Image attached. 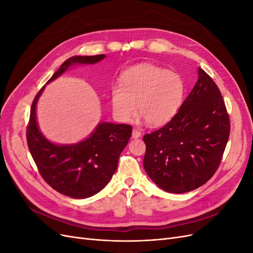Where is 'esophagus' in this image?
<instances>
[{
    "mask_svg": "<svg viewBox=\"0 0 253 253\" xmlns=\"http://www.w3.org/2000/svg\"><path fill=\"white\" fill-rule=\"evenodd\" d=\"M141 136V132L139 131L138 128H133V132H132V137L133 138H139Z\"/></svg>",
    "mask_w": 253,
    "mask_h": 253,
    "instance_id": "1",
    "label": "esophagus"
}]
</instances>
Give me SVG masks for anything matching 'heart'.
Listing matches in <instances>:
<instances>
[{"instance_id": "heart-1", "label": "heart", "mask_w": 253, "mask_h": 253, "mask_svg": "<svg viewBox=\"0 0 253 253\" xmlns=\"http://www.w3.org/2000/svg\"><path fill=\"white\" fill-rule=\"evenodd\" d=\"M185 89L178 74L152 64L137 65L124 73L119 85L112 86V112L118 121L127 124L135 117L137 104L149 126H164L178 112Z\"/></svg>"}]
</instances>
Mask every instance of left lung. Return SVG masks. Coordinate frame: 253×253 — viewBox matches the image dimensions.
Returning <instances> with one entry per match:
<instances>
[{
    "label": "left lung",
    "mask_w": 253,
    "mask_h": 253,
    "mask_svg": "<svg viewBox=\"0 0 253 253\" xmlns=\"http://www.w3.org/2000/svg\"><path fill=\"white\" fill-rule=\"evenodd\" d=\"M229 135L230 119L220 90L198 68V80L175 116L143 136V168L167 192H189L216 172Z\"/></svg>",
    "instance_id": "obj_1"
}]
</instances>
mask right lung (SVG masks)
Listing matches in <instances>:
<instances>
[{
  "label": "right lung",
  "mask_w": 253,
  "mask_h": 253,
  "mask_svg": "<svg viewBox=\"0 0 253 253\" xmlns=\"http://www.w3.org/2000/svg\"><path fill=\"white\" fill-rule=\"evenodd\" d=\"M104 57L75 56L67 59L47 83L72 65L97 63ZM43 89L44 86L34 99L26 128L28 149L38 171L61 194L74 198L93 196L108 185L116 171L119 156L132 135V126L101 122L88 138L79 143H51L39 131L36 120V104Z\"/></svg>",
  "instance_id": "right-lung-1"
}]
</instances>
